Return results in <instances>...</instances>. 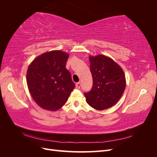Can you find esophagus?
Instances as JSON below:
<instances>
[{"label": "esophagus", "instance_id": "esophagus-1", "mask_svg": "<svg viewBox=\"0 0 157 157\" xmlns=\"http://www.w3.org/2000/svg\"><path fill=\"white\" fill-rule=\"evenodd\" d=\"M80 86H81V84H80V82H77V84H76V88H80Z\"/></svg>", "mask_w": 157, "mask_h": 157}]
</instances>
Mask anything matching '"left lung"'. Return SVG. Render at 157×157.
Segmentation results:
<instances>
[{
    "instance_id": "1",
    "label": "left lung",
    "mask_w": 157,
    "mask_h": 157,
    "mask_svg": "<svg viewBox=\"0 0 157 157\" xmlns=\"http://www.w3.org/2000/svg\"><path fill=\"white\" fill-rule=\"evenodd\" d=\"M89 60L93 85L84 96L90 106L102 111L115 105L124 93V73L119 65L107 56H90Z\"/></svg>"
}]
</instances>
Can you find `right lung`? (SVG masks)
Returning <instances> with one entry per match:
<instances>
[{
	"mask_svg": "<svg viewBox=\"0 0 157 157\" xmlns=\"http://www.w3.org/2000/svg\"><path fill=\"white\" fill-rule=\"evenodd\" d=\"M69 54L54 50L38 56L29 65L27 83L34 101L42 109L57 111L75 87L65 65Z\"/></svg>",
	"mask_w": 157,
	"mask_h": 157,
	"instance_id": "obj_1",
	"label": "right lung"
}]
</instances>
